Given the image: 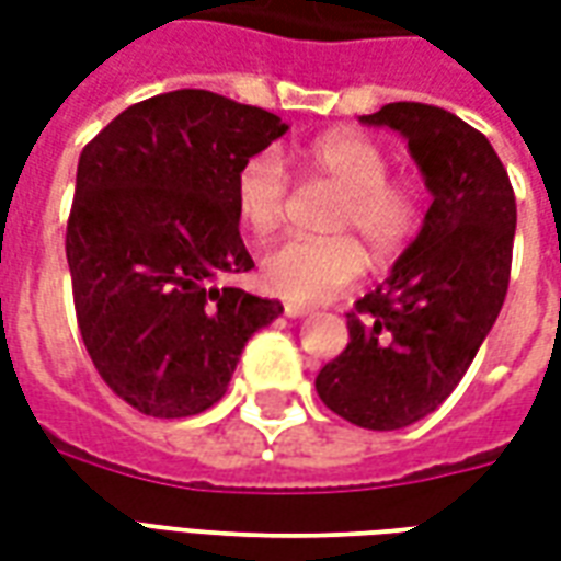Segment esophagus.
Listing matches in <instances>:
<instances>
[{
  "instance_id": "34e87169",
  "label": "esophagus",
  "mask_w": 561,
  "mask_h": 561,
  "mask_svg": "<svg viewBox=\"0 0 561 561\" xmlns=\"http://www.w3.org/2000/svg\"><path fill=\"white\" fill-rule=\"evenodd\" d=\"M309 312H312V309L304 304H285V316L288 318H306Z\"/></svg>"
}]
</instances>
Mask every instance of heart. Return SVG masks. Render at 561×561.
<instances>
[{"mask_svg": "<svg viewBox=\"0 0 561 561\" xmlns=\"http://www.w3.org/2000/svg\"><path fill=\"white\" fill-rule=\"evenodd\" d=\"M309 180L340 192L328 216V240L291 237L270 245L261 257L264 288L297 304H321L345 291L373 264H388L412 243L421 228L423 201L417 185L393 180L390 159L376 140L354 131H333L297 147ZM291 204V176L276 149H257L233 176V207L249 231L279 228Z\"/></svg>", "mask_w": 561, "mask_h": 561, "instance_id": "1", "label": "heart"}]
</instances>
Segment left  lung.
<instances>
[{
    "mask_svg": "<svg viewBox=\"0 0 561 561\" xmlns=\"http://www.w3.org/2000/svg\"><path fill=\"white\" fill-rule=\"evenodd\" d=\"M360 123L409 140L433 207L388 282L345 316L348 345L318 373L316 390L364 430H402L450 397L495 324L517 201L490 140L450 111L393 102Z\"/></svg>",
    "mask_w": 561,
    "mask_h": 561,
    "instance_id": "1",
    "label": "left lung"
}]
</instances>
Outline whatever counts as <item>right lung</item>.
Wrapping results in <instances>:
<instances>
[{"label":"right lung","instance_id":"obj_1","mask_svg":"<svg viewBox=\"0 0 561 561\" xmlns=\"http://www.w3.org/2000/svg\"><path fill=\"white\" fill-rule=\"evenodd\" d=\"M285 128L264 107L176 90L131 104L80 152L66 231L75 312L99 376L131 409L207 412L249 336L282 312L221 279L255 267L237 168Z\"/></svg>","mask_w":561,"mask_h":561}]
</instances>
